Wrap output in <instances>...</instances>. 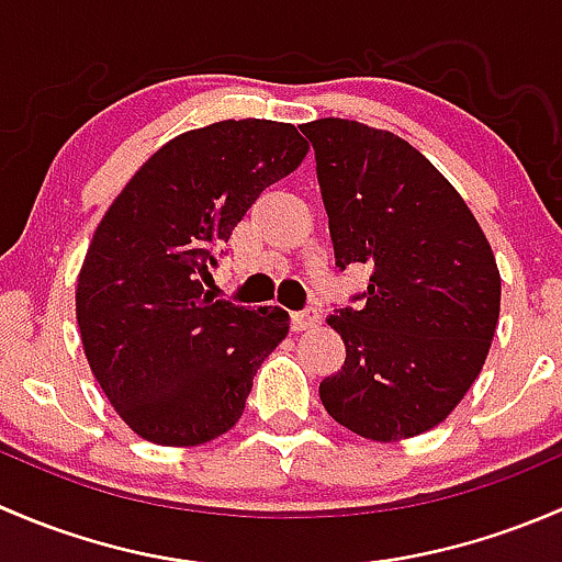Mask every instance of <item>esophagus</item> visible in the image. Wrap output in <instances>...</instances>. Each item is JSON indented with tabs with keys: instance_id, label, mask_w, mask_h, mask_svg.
<instances>
[{
	"instance_id": "obj_1",
	"label": "esophagus",
	"mask_w": 562,
	"mask_h": 562,
	"mask_svg": "<svg viewBox=\"0 0 562 562\" xmlns=\"http://www.w3.org/2000/svg\"><path fill=\"white\" fill-rule=\"evenodd\" d=\"M321 310L317 307H307L302 310V313H293V331H310V328H315L317 323H321Z\"/></svg>"
}]
</instances>
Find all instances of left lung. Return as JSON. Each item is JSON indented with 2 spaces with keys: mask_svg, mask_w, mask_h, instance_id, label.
Listing matches in <instances>:
<instances>
[{
  "mask_svg": "<svg viewBox=\"0 0 562 562\" xmlns=\"http://www.w3.org/2000/svg\"><path fill=\"white\" fill-rule=\"evenodd\" d=\"M339 269L370 285L328 326L345 364L321 383L334 422L367 440L438 427L484 367L501 315V271L443 173L389 130L350 119L304 124Z\"/></svg>",
  "mask_w": 562,
  "mask_h": 562,
  "instance_id": "left-lung-1",
  "label": "left lung"
}]
</instances>
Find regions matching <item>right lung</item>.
I'll list each match as a JSON object with an SVG mask.
<instances>
[{
    "mask_svg": "<svg viewBox=\"0 0 562 562\" xmlns=\"http://www.w3.org/2000/svg\"><path fill=\"white\" fill-rule=\"evenodd\" d=\"M304 155L285 122L190 130L155 151L100 220L78 274V328L100 389L140 438L201 446L245 413L291 315L214 299L203 282L247 209Z\"/></svg>",
    "mask_w": 562,
    "mask_h": 562,
    "instance_id": "obj_1",
    "label": "right lung"
}]
</instances>
